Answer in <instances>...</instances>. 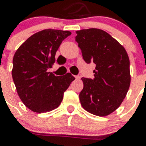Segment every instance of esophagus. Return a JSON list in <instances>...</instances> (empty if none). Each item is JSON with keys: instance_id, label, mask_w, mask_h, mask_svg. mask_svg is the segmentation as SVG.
<instances>
[{"instance_id": "1", "label": "esophagus", "mask_w": 146, "mask_h": 146, "mask_svg": "<svg viewBox=\"0 0 146 146\" xmlns=\"http://www.w3.org/2000/svg\"><path fill=\"white\" fill-rule=\"evenodd\" d=\"M75 78H76V80H80V76H75Z\"/></svg>"}]
</instances>
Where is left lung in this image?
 <instances>
[{
    "instance_id": "obj_1",
    "label": "left lung",
    "mask_w": 146,
    "mask_h": 146,
    "mask_svg": "<svg viewBox=\"0 0 146 146\" xmlns=\"http://www.w3.org/2000/svg\"><path fill=\"white\" fill-rule=\"evenodd\" d=\"M76 33L84 60L96 65L93 80L82 78L80 103L89 113L105 117L120 106L129 90V57L123 46L105 31L92 28Z\"/></svg>"
}]
</instances>
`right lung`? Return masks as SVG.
<instances>
[{
  "instance_id": "right-lung-1",
  "label": "right lung",
  "mask_w": 146,
  "mask_h": 146,
  "mask_svg": "<svg viewBox=\"0 0 146 146\" xmlns=\"http://www.w3.org/2000/svg\"><path fill=\"white\" fill-rule=\"evenodd\" d=\"M70 35L69 31L44 29L30 36L15 53L13 80L19 98L31 111L44 113L57 108L75 80L70 73L57 76L48 71L63 40Z\"/></svg>"
}]
</instances>
